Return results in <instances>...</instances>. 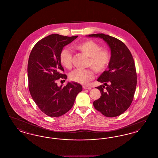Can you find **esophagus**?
I'll return each mask as SVG.
<instances>
[{
  "mask_svg": "<svg viewBox=\"0 0 158 158\" xmlns=\"http://www.w3.org/2000/svg\"><path fill=\"white\" fill-rule=\"evenodd\" d=\"M83 88L84 89H89V90L91 89V87L89 86H87V85L83 86Z\"/></svg>",
  "mask_w": 158,
  "mask_h": 158,
  "instance_id": "esophagus-1",
  "label": "esophagus"
}]
</instances>
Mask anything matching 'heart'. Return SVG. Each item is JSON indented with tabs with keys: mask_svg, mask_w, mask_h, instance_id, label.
<instances>
[{
	"mask_svg": "<svg viewBox=\"0 0 158 158\" xmlns=\"http://www.w3.org/2000/svg\"><path fill=\"white\" fill-rule=\"evenodd\" d=\"M76 49L89 57L87 66L93 69L96 73H102L108 68L111 61L110 52L91 40H87L75 45ZM73 56L68 49H63L60 54L61 64L68 69L72 67ZM94 77V72L91 68L76 70L70 75L72 81L81 84H86Z\"/></svg>",
	"mask_w": 158,
	"mask_h": 158,
	"instance_id": "obj_1",
	"label": "heart"
}]
</instances>
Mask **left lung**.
Listing matches in <instances>:
<instances>
[{
	"label": "left lung",
	"mask_w": 158,
	"mask_h": 158,
	"mask_svg": "<svg viewBox=\"0 0 158 158\" xmlns=\"http://www.w3.org/2000/svg\"><path fill=\"white\" fill-rule=\"evenodd\" d=\"M88 37L102 38L111 52L108 69L97 80L104 83L96 87L101 93V97L93 105L106 117L118 116L130 106L135 93L137 73L132 54L124 43L116 38L104 34H90Z\"/></svg>",
	"instance_id": "obj_1"
}]
</instances>
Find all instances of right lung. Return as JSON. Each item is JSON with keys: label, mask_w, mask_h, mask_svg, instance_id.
Wrapping results in <instances>:
<instances>
[{"label": "right lung", "mask_w": 158, "mask_h": 158, "mask_svg": "<svg viewBox=\"0 0 158 158\" xmlns=\"http://www.w3.org/2000/svg\"><path fill=\"white\" fill-rule=\"evenodd\" d=\"M78 36L51 34L34 46L28 63V88L31 95L40 110L50 117H60L74 104L81 85L72 82L58 86L57 81L67 79L61 64L60 54L65 45Z\"/></svg>", "instance_id": "add662e5"}]
</instances>
